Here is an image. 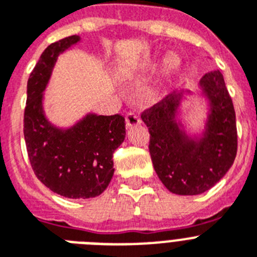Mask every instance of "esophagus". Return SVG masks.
Wrapping results in <instances>:
<instances>
[{
  "label": "esophagus",
  "mask_w": 257,
  "mask_h": 257,
  "mask_svg": "<svg viewBox=\"0 0 257 257\" xmlns=\"http://www.w3.org/2000/svg\"><path fill=\"white\" fill-rule=\"evenodd\" d=\"M142 123V121H140V117L136 113H127L126 114V126L127 128H133V127H136L139 126V124Z\"/></svg>",
  "instance_id": "34e87169"
}]
</instances>
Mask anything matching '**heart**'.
Here are the masks:
<instances>
[{
	"instance_id": "heart-1",
	"label": "heart",
	"mask_w": 257,
	"mask_h": 257,
	"mask_svg": "<svg viewBox=\"0 0 257 257\" xmlns=\"http://www.w3.org/2000/svg\"><path fill=\"white\" fill-rule=\"evenodd\" d=\"M161 64L160 58H151L148 60L142 61L138 67H136V70L138 72H152V70L157 69L158 65ZM162 78L166 83V81H170L175 74L178 73L181 68V60L178 55L175 54H171V55L166 56L165 59H162Z\"/></svg>"
}]
</instances>
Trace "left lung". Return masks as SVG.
I'll return each mask as SVG.
<instances>
[{
	"instance_id": "obj_1",
	"label": "left lung",
	"mask_w": 257,
	"mask_h": 257,
	"mask_svg": "<svg viewBox=\"0 0 257 257\" xmlns=\"http://www.w3.org/2000/svg\"><path fill=\"white\" fill-rule=\"evenodd\" d=\"M206 115L194 130L181 115L192 92H174L143 113L151 134L149 153L162 184L174 194L207 192L229 171L237 156V127L233 101L220 70L199 79Z\"/></svg>"
}]
</instances>
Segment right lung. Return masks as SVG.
Listing matches in <instances>:
<instances>
[{"instance_id": "right-lung-1", "label": "right lung", "mask_w": 257, "mask_h": 257, "mask_svg": "<svg viewBox=\"0 0 257 257\" xmlns=\"http://www.w3.org/2000/svg\"><path fill=\"white\" fill-rule=\"evenodd\" d=\"M81 42L63 38L45 49L27 85L24 139L36 176L45 187L67 198H94L114 174L113 153L126 138L124 118L87 112L69 126L50 121L45 91L59 56Z\"/></svg>"}]
</instances>
